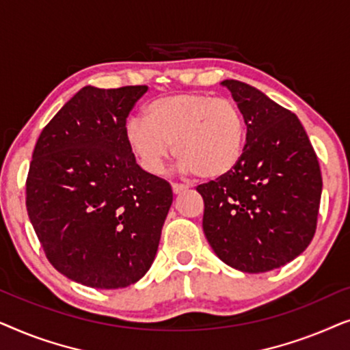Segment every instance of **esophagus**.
Here are the masks:
<instances>
[{"instance_id":"1","label":"esophagus","mask_w":350,"mask_h":350,"mask_svg":"<svg viewBox=\"0 0 350 350\" xmlns=\"http://www.w3.org/2000/svg\"><path fill=\"white\" fill-rule=\"evenodd\" d=\"M188 189V186L186 185H180V183H174L172 185V191H174V194H180L183 193V191Z\"/></svg>"}]
</instances>
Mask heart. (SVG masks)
<instances>
[{
    "mask_svg": "<svg viewBox=\"0 0 350 350\" xmlns=\"http://www.w3.org/2000/svg\"><path fill=\"white\" fill-rule=\"evenodd\" d=\"M247 124L231 98L185 92L151 100L145 118L126 124L129 146L148 174H161L176 156L185 170L199 178L218 180L231 174L242 159Z\"/></svg>",
    "mask_w": 350,
    "mask_h": 350,
    "instance_id": "b5f03b06",
    "label": "heart"
}]
</instances>
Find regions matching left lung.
<instances>
[{
    "label": "left lung",
    "instance_id": "8db88e82",
    "mask_svg": "<svg viewBox=\"0 0 350 350\" xmlns=\"http://www.w3.org/2000/svg\"><path fill=\"white\" fill-rule=\"evenodd\" d=\"M247 124L242 159L231 174L199 185L202 228L219 260L266 272L301 255L312 241L322 174L296 114L236 79L223 81Z\"/></svg>",
    "mask_w": 350,
    "mask_h": 350
}]
</instances>
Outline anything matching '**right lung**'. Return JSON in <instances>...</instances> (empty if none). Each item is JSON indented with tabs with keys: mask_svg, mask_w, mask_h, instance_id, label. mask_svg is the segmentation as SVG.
I'll list each match as a JSON object with an SVG mask.
<instances>
[{
	"mask_svg": "<svg viewBox=\"0 0 350 350\" xmlns=\"http://www.w3.org/2000/svg\"><path fill=\"white\" fill-rule=\"evenodd\" d=\"M146 85H85L38 138L27 212L47 260L92 288H124L154 261L174 200L170 185L135 162L126 122Z\"/></svg>",
	"mask_w": 350,
	"mask_h": 350,
	"instance_id": "right-lung-1",
	"label": "right lung"
}]
</instances>
